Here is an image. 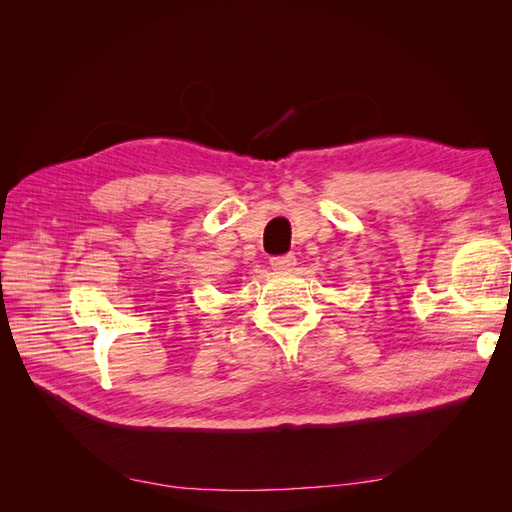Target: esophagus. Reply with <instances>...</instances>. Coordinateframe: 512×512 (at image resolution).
<instances>
[{
    "mask_svg": "<svg viewBox=\"0 0 512 512\" xmlns=\"http://www.w3.org/2000/svg\"><path fill=\"white\" fill-rule=\"evenodd\" d=\"M269 262H271L273 271L286 273V271H292L294 265H297V258H294L292 254H284V256H273Z\"/></svg>",
    "mask_w": 512,
    "mask_h": 512,
    "instance_id": "34e87169",
    "label": "esophagus"
}]
</instances>
